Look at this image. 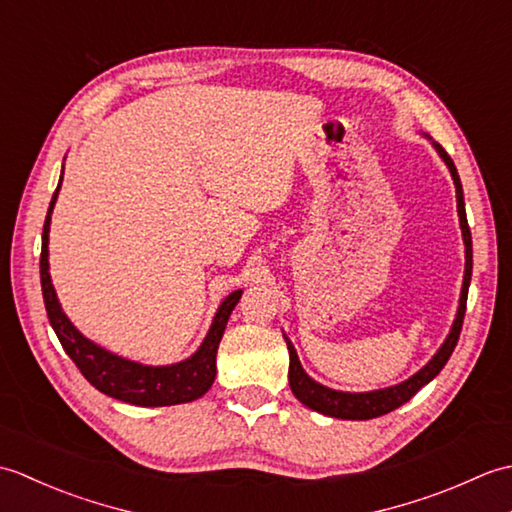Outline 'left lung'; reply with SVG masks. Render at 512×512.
I'll list each match as a JSON object with an SVG mask.
<instances>
[{
  "label": "left lung",
  "instance_id": "left-lung-1",
  "mask_svg": "<svg viewBox=\"0 0 512 512\" xmlns=\"http://www.w3.org/2000/svg\"><path fill=\"white\" fill-rule=\"evenodd\" d=\"M433 147L438 149V154L442 160L447 162V167L453 176L455 182V195H458V213H460V226H462V237H464V246H466V270H464V286H462V297H460V308H458V317H455V323L451 328V334L447 336V341L438 350V354L431 358V361L424 365L418 374H413L405 383H400L396 387H387V389H378V391H367V394H347V391H334L323 387L319 383L303 372V367L299 363V356L295 352V347L286 339L288 343V352H290V369H288V380H290V389L303 405L325 413V416L332 418H343V420H369V418H378L383 413H389L398 409L400 405H405L409 398H413L418 391L429 383V380L436 378L440 374V369L447 365L449 356L453 354L455 345H458L460 332H462V323H464V312H466V297H469V284H471V273H473V244H471V231H469V222H466V211H464V195H462V182L458 176V169H455L451 156L442 149V145L433 143Z\"/></svg>",
  "mask_w": 512,
  "mask_h": 512
}]
</instances>
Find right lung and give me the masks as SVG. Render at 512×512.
Segmentation results:
<instances>
[{
  "mask_svg": "<svg viewBox=\"0 0 512 512\" xmlns=\"http://www.w3.org/2000/svg\"><path fill=\"white\" fill-rule=\"evenodd\" d=\"M59 187L52 195L46 224H43L39 268H41L43 303H46L50 325L54 334H57V339L61 341L65 354L72 358L74 365L79 367V372L85 378H88L90 385H94L96 389L103 391V394L112 396L116 400L129 402V405L165 407V405H180V402H191L195 398L204 396L215 380L217 345L222 341L226 321L231 317L233 308L237 306L239 297H242V290L231 292V295L222 301V306L217 310L211 330L206 334L200 350L191 358H187V361L169 365V367H149V365L127 361V358H121L103 350V347L85 339V336L70 323V319L65 317L50 281L48 233H50V213H52L54 202H57Z\"/></svg>",
  "mask_w": 512,
  "mask_h": 512,
  "instance_id": "1",
  "label": "right lung"
}]
</instances>
